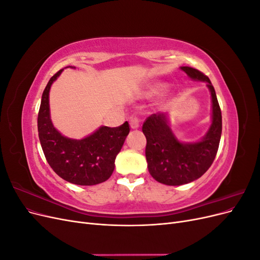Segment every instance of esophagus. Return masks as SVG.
Listing matches in <instances>:
<instances>
[{"label": "esophagus", "mask_w": 260, "mask_h": 260, "mask_svg": "<svg viewBox=\"0 0 260 260\" xmlns=\"http://www.w3.org/2000/svg\"><path fill=\"white\" fill-rule=\"evenodd\" d=\"M129 123H130V127L132 129H138L139 125H140V119L136 115H132L129 118Z\"/></svg>", "instance_id": "obj_1"}]
</instances>
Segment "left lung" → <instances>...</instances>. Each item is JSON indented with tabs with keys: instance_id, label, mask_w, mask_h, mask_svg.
Instances as JSON below:
<instances>
[{
	"instance_id": "obj_1",
	"label": "left lung",
	"mask_w": 260,
	"mask_h": 260,
	"mask_svg": "<svg viewBox=\"0 0 260 260\" xmlns=\"http://www.w3.org/2000/svg\"><path fill=\"white\" fill-rule=\"evenodd\" d=\"M181 69L193 80L206 81L211 94V125L199 142L181 143L170 130L166 115L153 114L144 121L145 156L151 176L166 185H182L201 178L211 166L218 152L222 131V117L216 92L209 78L192 67Z\"/></svg>"
}]
</instances>
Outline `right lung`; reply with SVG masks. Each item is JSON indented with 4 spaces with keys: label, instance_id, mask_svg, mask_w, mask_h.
<instances>
[{
    "label": "right lung",
    "instance_id": "right-lung-1",
    "mask_svg": "<svg viewBox=\"0 0 260 260\" xmlns=\"http://www.w3.org/2000/svg\"><path fill=\"white\" fill-rule=\"evenodd\" d=\"M62 69L46 84L38 114L39 139L46 160L56 174L78 185H95L112 176L115 159L130 131L128 121L119 127H101L82 140L61 136L50 118L49 92Z\"/></svg>",
    "mask_w": 260,
    "mask_h": 260
}]
</instances>
